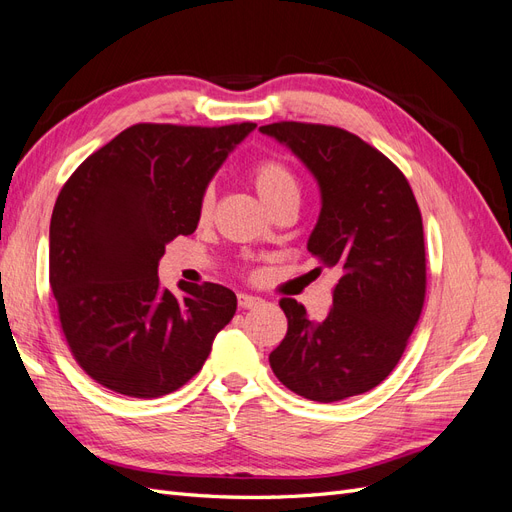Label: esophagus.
Listing matches in <instances>:
<instances>
[{
  "label": "esophagus",
  "mask_w": 512,
  "mask_h": 512,
  "mask_svg": "<svg viewBox=\"0 0 512 512\" xmlns=\"http://www.w3.org/2000/svg\"><path fill=\"white\" fill-rule=\"evenodd\" d=\"M237 303H239V307H243V309H252V307L260 305L262 299H260V297H252V294L239 292V294H237Z\"/></svg>",
  "instance_id": "34e87169"
}]
</instances>
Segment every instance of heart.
Segmentation results:
<instances>
[{
    "instance_id": "heart-1",
    "label": "heart",
    "mask_w": 512,
    "mask_h": 512,
    "mask_svg": "<svg viewBox=\"0 0 512 512\" xmlns=\"http://www.w3.org/2000/svg\"><path fill=\"white\" fill-rule=\"evenodd\" d=\"M250 181L269 211H277L284 205H299L301 185L299 177L282 158H260L250 166ZM215 209V188L207 185L198 200V218L209 220Z\"/></svg>"
}]
</instances>
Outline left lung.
Here are the masks:
<instances>
[{
  "label": "left lung",
  "mask_w": 512,
  "mask_h": 512,
  "mask_svg": "<svg viewBox=\"0 0 512 512\" xmlns=\"http://www.w3.org/2000/svg\"><path fill=\"white\" fill-rule=\"evenodd\" d=\"M312 170L322 194L307 250L339 280L324 320L282 299V344L273 374L305 399L331 404L361 395L391 374L421 318L427 290L423 218L401 170L356 134L322 123L277 121L260 128Z\"/></svg>",
  "instance_id": "1"
}]
</instances>
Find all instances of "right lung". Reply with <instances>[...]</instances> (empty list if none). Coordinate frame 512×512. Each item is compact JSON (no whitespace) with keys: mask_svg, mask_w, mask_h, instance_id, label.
<instances>
[{"mask_svg":"<svg viewBox=\"0 0 512 512\" xmlns=\"http://www.w3.org/2000/svg\"><path fill=\"white\" fill-rule=\"evenodd\" d=\"M256 123H136L94 151L61 188L51 218L49 280L61 331L89 378L153 399L203 369L213 337L235 316V292L160 288L166 243L192 235L198 200Z\"/></svg>","mask_w":512,"mask_h":512,"instance_id":"right-lung-1","label":"right lung"}]
</instances>
